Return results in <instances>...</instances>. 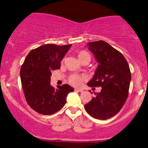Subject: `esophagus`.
I'll use <instances>...</instances> for the list:
<instances>
[{
	"label": "esophagus",
	"mask_w": 148,
	"mask_h": 148,
	"mask_svg": "<svg viewBox=\"0 0 148 148\" xmlns=\"http://www.w3.org/2000/svg\"><path fill=\"white\" fill-rule=\"evenodd\" d=\"M74 91L79 92H82L84 91V90L81 89V88H75V89H74Z\"/></svg>",
	"instance_id": "obj_1"
}]
</instances>
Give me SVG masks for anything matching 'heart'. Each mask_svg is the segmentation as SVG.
Returning a JSON list of instances; mask_svg holds the SVG:
<instances>
[{
    "instance_id": "b5f03b06",
    "label": "heart",
    "mask_w": 148,
    "mask_h": 148,
    "mask_svg": "<svg viewBox=\"0 0 148 148\" xmlns=\"http://www.w3.org/2000/svg\"><path fill=\"white\" fill-rule=\"evenodd\" d=\"M77 56L79 58V60L81 61V62H84V61L87 60L90 61V56L88 53L87 51H81L78 53ZM86 79V76L84 75H79V74H71L70 76H69L68 81L69 84H72V86H79L82 84L83 82Z\"/></svg>"
}]
</instances>
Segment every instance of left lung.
I'll list each match as a JSON object with an SVG mask.
<instances>
[{
    "instance_id": "left-lung-1",
    "label": "left lung",
    "mask_w": 148,
    "mask_h": 148,
    "mask_svg": "<svg viewBox=\"0 0 148 148\" xmlns=\"http://www.w3.org/2000/svg\"><path fill=\"white\" fill-rule=\"evenodd\" d=\"M88 46L99 64L88 85L102 89L84 106L93 118L107 120L116 115L126 101L132 79L130 69L123 54L107 42L100 40Z\"/></svg>"
}]
</instances>
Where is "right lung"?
<instances>
[{"label":"right lung","instance_id":"obj_1","mask_svg":"<svg viewBox=\"0 0 148 148\" xmlns=\"http://www.w3.org/2000/svg\"><path fill=\"white\" fill-rule=\"evenodd\" d=\"M72 45H45L33 49L25 58L20 70L25 98L34 111L42 115H51L61 109L66 98L74 89L67 84L51 86V72L60 68V61Z\"/></svg>","mask_w":148,"mask_h":148}]
</instances>
